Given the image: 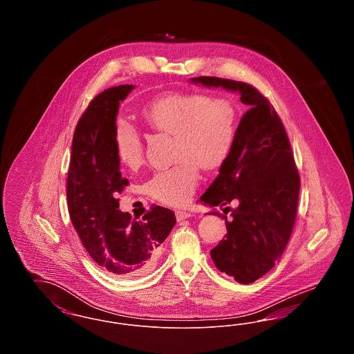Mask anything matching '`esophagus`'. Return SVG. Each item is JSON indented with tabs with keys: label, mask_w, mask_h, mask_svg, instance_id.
Returning <instances> with one entry per match:
<instances>
[{
	"label": "esophagus",
	"mask_w": 354,
	"mask_h": 354,
	"mask_svg": "<svg viewBox=\"0 0 354 354\" xmlns=\"http://www.w3.org/2000/svg\"><path fill=\"white\" fill-rule=\"evenodd\" d=\"M175 216H176L178 221H182V220L188 219L194 215L191 212H185V211H175Z\"/></svg>",
	"instance_id": "1"
}]
</instances>
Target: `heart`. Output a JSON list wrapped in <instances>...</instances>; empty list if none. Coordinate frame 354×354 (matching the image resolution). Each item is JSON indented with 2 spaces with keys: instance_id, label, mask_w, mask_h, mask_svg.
I'll return each instance as SVG.
<instances>
[{
  "instance_id": "obj_1",
  "label": "heart",
  "mask_w": 354,
  "mask_h": 354,
  "mask_svg": "<svg viewBox=\"0 0 354 354\" xmlns=\"http://www.w3.org/2000/svg\"><path fill=\"white\" fill-rule=\"evenodd\" d=\"M142 115L153 130L175 136L174 167L158 171L146 182V192L167 205L185 204L199 183V167L214 169L231 151L236 111L225 100L202 93L169 94L150 102ZM115 152L122 165L135 169L143 160L142 135L126 119L114 126Z\"/></svg>"
}]
</instances>
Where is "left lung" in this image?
Listing matches in <instances>:
<instances>
[{
  "label": "left lung",
  "mask_w": 354,
  "mask_h": 354,
  "mask_svg": "<svg viewBox=\"0 0 354 354\" xmlns=\"http://www.w3.org/2000/svg\"><path fill=\"white\" fill-rule=\"evenodd\" d=\"M191 82L239 91L240 101L250 107L219 175L201 198L211 207L236 203L231 220L211 212L227 225V235L211 250V257L220 272L250 284L272 270L286 250L296 220L300 175L281 119L252 84L218 77Z\"/></svg>",
  "instance_id": "obj_1"
}]
</instances>
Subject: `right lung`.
<instances>
[{"label": "right lung", "mask_w": 354, "mask_h": 354, "mask_svg": "<svg viewBox=\"0 0 354 354\" xmlns=\"http://www.w3.org/2000/svg\"><path fill=\"white\" fill-rule=\"evenodd\" d=\"M133 84L110 87L88 103L75 127L68 172V215L86 251L115 277H134L151 270L176 219L152 205L140 220L119 211L117 194L129 185L122 178L114 145L119 102Z\"/></svg>", "instance_id": "1"}]
</instances>
